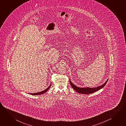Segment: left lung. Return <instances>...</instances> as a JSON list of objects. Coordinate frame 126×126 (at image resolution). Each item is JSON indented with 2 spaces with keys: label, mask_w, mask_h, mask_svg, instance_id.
Listing matches in <instances>:
<instances>
[{
  "label": "left lung",
  "mask_w": 126,
  "mask_h": 126,
  "mask_svg": "<svg viewBox=\"0 0 126 126\" xmlns=\"http://www.w3.org/2000/svg\"><path fill=\"white\" fill-rule=\"evenodd\" d=\"M108 79L106 81L105 83H104L103 85L101 86L97 87L96 88H79L77 86H76L74 84H73L70 81V79H69V83L70 84L71 86L73 88V89L77 92V93H81V94H89L92 93H95L97 91L99 90V89H101L104 87V86L106 85Z\"/></svg>",
  "instance_id": "8db88e82"
}]
</instances>
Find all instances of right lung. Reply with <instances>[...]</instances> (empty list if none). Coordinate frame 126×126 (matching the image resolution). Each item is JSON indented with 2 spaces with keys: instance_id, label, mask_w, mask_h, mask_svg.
Listing matches in <instances>:
<instances>
[{
  "instance_id": "add662e5",
  "label": "right lung",
  "mask_w": 126,
  "mask_h": 126,
  "mask_svg": "<svg viewBox=\"0 0 126 126\" xmlns=\"http://www.w3.org/2000/svg\"><path fill=\"white\" fill-rule=\"evenodd\" d=\"M51 86V84H50V85L49 86V87H48L46 89H45V90L43 91H42V92H39V93H30V94H31V95H41V94H44L45 93H46L47 91L49 90V88H50V87Z\"/></svg>"
}]
</instances>
